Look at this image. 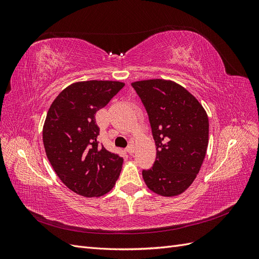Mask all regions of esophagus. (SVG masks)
<instances>
[{"label":"esophagus","mask_w":259,"mask_h":259,"mask_svg":"<svg viewBox=\"0 0 259 259\" xmlns=\"http://www.w3.org/2000/svg\"><path fill=\"white\" fill-rule=\"evenodd\" d=\"M126 151L128 152V154H133V153H134V145L130 144L128 147L126 148Z\"/></svg>","instance_id":"esophagus-1"}]
</instances>
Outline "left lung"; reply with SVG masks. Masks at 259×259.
<instances>
[{
    "mask_svg": "<svg viewBox=\"0 0 259 259\" xmlns=\"http://www.w3.org/2000/svg\"><path fill=\"white\" fill-rule=\"evenodd\" d=\"M146 108L156 147L153 166L143 170L147 187L162 197H175L191 186L204 161L208 117L191 93L170 80L133 82Z\"/></svg>",
    "mask_w": 259,
    "mask_h": 259,
    "instance_id": "1",
    "label": "left lung"
}]
</instances>
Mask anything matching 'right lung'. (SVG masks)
<instances>
[{"instance_id":"1","label":"right lung","mask_w":259,"mask_h":259,"mask_svg":"<svg viewBox=\"0 0 259 259\" xmlns=\"http://www.w3.org/2000/svg\"><path fill=\"white\" fill-rule=\"evenodd\" d=\"M124 85L98 80L72 83L54 99L46 114V156L64 185L82 197H103L120 176L123 159L98 145L95 114Z\"/></svg>"}]
</instances>
